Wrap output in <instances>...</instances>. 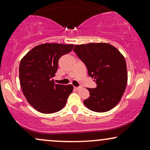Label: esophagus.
<instances>
[{
    "mask_svg": "<svg viewBox=\"0 0 150 150\" xmlns=\"http://www.w3.org/2000/svg\"><path fill=\"white\" fill-rule=\"evenodd\" d=\"M81 88H82L81 87H74V89H76V90H80Z\"/></svg>",
    "mask_w": 150,
    "mask_h": 150,
    "instance_id": "1",
    "label": "esophagus"
}]
</instances>
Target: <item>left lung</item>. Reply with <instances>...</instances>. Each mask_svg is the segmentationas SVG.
<instances>
[{"label":"left lung","mask_w":150,"mask_h":150,"mask_svg":"<svg viewBox=\"0 0 150 150\" xmlns=\"http://www.w3.org/2000/svg\"><path fill=\"white\" fill-rule=\"evenodd\" d=\"M73 51L97 84L95 88H87L89 97L84 100V104L95 112H106L115 107L125 92L128 81L123 55L106 43L75 45Z\"/></svg>","instance_id":"left-lung-1"}]
</instances>
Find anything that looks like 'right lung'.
Wrapping results in <instances>:
<instances>
[{
    "instance_id": "1",
    "label": "right lung",
    "mask_w": 150,
    "mask_h": 150,
    "mask_svg": "<svg viewBox=\"0 0 150 150\" xmlns=\"http://www.w3.org/2000/svg\"><path fill=\"white\" fill-rule=\"evenodd\" d=\"M73 44H44L24 56L19 67L20 86L27 101L43 113H53L65 106L73 85L56 84L58 60L73 50Z\"/></svg>"
}]
</instances>
